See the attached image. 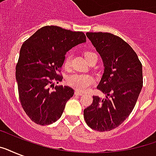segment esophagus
<instances>
[{
	"label": "esophagus",
	"mask_w": 156,
	"mask_h": 156,
	"mask_svg": "<svg viewBox=\"0 0 156 156\" xmlns=\"http://www.w3.org/2000/svg\"><path fill=\"white\" fill-rule=\"evenodd\" d=\"M75 95H83V92H80V91H78V90H76L75 91Z\"/></svg>",
	"instance_id": "esophagus-1"
}]
</instances>
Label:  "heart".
I'll use <instances>...</instances> for the list:
<instances>
[{
	"mask_svg": "<svg viewBox=\"0 0 156 156\" xmlns=\"http://www.w3.org/2000/svg\"><path fill=\"white\" fill-rule=\"evenodd\" d=\"M92 54L91 52H86L85 57L87 58L89 55ZM70 55H67L65 58L64 66L66 68H68L70 65ZM69 85L74 89L80 91H84L94 83V78L89 74L85 73H73L68 78Z\"/></svg>",
	"mask_w": 156,
	"mask_h": 156,
	"instance_id": "heart-1",
	"label": "heart"
}]
</instances>
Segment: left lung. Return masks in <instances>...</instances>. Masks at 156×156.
<instances>
[{
	"mask_svg": "<svg viewBox=\"0 0 156 156\" xmlns=\"http://www.w3.org/2000/svg\"><path fill=\"white\" fill-rule=\"evenodd\" d=\"M86 35L104 63L97 88L105 97L93 96L91 105L84 109V119L95 130H112L129 116L135 106L143 87V66L136 52L121 38L105 32Z\"/></svg>",
	"mask_w": 156,
	"mask_h": 156,
	"instance_id": "1",
	"label": "left lung"
}]
</instances>
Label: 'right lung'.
Segmentation results:
<instances>
[{
  "label": "right lung",
  "instance_id": "obj_1",
  "mask_svg": "<svg viewBox=\"0 0 156 156\" xmlns=\"http://www.w3.org/2000/svg\"><path fill=\"white\" fill-rule=\"evenodd\" d=\"M86 41L83 32L46 26L23 44L16 80L22 107L36 124H52L63 113L74 91L69 86H55L54 81L58 83L63 78L56 73L66 52Z\"/></svg>",
  "mask_w": 156,
  "mask_h": 156
}]
</instances>
